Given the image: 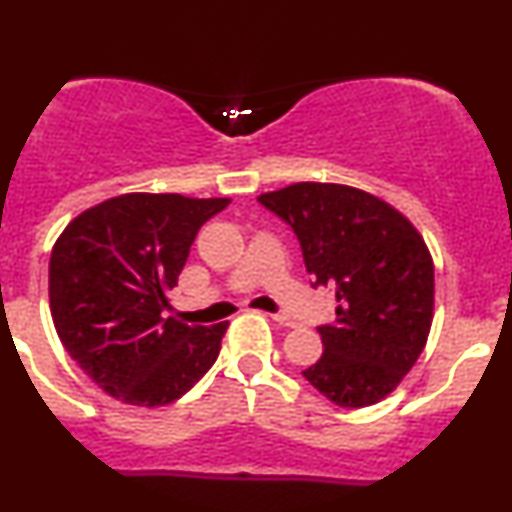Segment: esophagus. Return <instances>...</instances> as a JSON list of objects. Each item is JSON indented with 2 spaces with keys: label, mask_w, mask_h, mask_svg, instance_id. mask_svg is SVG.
Here are the masks:
<instances>
[{
  "label": "esophagus",
  "mask_w": 512,
  "mask_h": 512,
  "mask_svg": "<svg viewBox=\"0 0 512 512\" xmlns=\"http://www.w3.org/2000/svg\"><path fill=\"white\" fill-rule=\"evenodd\" d=\"M270 319L277 321L279 326H297V321H294L292 316H287V314H270Z\"/></svg>",
  "instance_id": "obj_1"
}]
</instances>
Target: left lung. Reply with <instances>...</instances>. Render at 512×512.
I'll return each mask as SVG.
<instances>
[{
	"label": "left lung",
	"mask_w": 512,
	"mask_h": 512,
	"mask_svg": "<svg viewBox=\"0 0 512 512\" xmlns=\"http://www.w3.org/2000/svg\"><path fill=\"white\" fill-rule=\"evenodd\" d=\"M257 201L294 230L311 284L336 289V319L319 326L324 355L301 375L333 405H375L410 373L432 326L434 265L422 235L353 186L304 181Z\"/></svg>",
	"instance_id": "left-lung-1"
}]
</instances>
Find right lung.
I'll list each match as a JSON object with an SVG mask.
<instances>
[{"label":"right lung","instance_id":"right-lung-1","mask_svg":"<svg viewBox=\"0 0 512 512\" xmlns=\"http://www.w3.org/2000/svg\"><path fill=\"white\" fill-rule=\"evenodd\" d=\"M228 203L125 193L80 213L56 240L48 265L53 326L107 395L169 405L215 363L228 321L186 326L164 311L198 230Z\"/></svg>","mask_w":512,"mask_h":512}]
</instances>
